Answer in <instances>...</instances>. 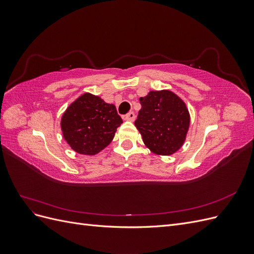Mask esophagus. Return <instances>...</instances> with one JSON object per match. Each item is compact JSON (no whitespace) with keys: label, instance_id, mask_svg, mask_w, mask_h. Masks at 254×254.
I'll list each match as a JSON object with an SVG mask.
<instances>
[{"label":"esophagus","instance_id":"1","mask_svg":"<svg viewBox=\"0 0 254 254\" xmlns=\"http://www.w3.org/2000/svg\"><path fill=\"white\" fill-rule=\"evenodd\" d=\"M124 119L126 120V121H130V122H133L134 121V119H135V114H134V112H132V111H130V112H128L125 117H124Z\"/></svg>","mask_w":254,"mask_h":254}]
</instances>
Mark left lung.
<instances>
[{
	"mask_svg": "<svg viewBox=\"0 0 254 254\" xmlns=\"http://www.w3.org/2000/svg\"><path fill=\"white\" fill-rule=\"evenodd\" d=\"M141 110L134 125L143 142L158 155H173L186 140L190 126L187 106L168 90L151 91L140 97Z\"/></svg>",
	"mask_w": 254,
	"mask_h": 254,
	"instance_id": "obj_1",
	"label": "left lung"
}]
</instances>
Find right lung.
<instances>
[{
    "instance_id": "obj_1",
    "label": "right lung",
    "mask_w": 254,
    "mask_h": 254,
    "mask_svg": "<svg viewBox=\"0 0 254 254\" xmlns=\"http://www.w3.org/2000/svg\"><path fill=\"white\" fill-rule=\"evenodd\" d=\"M123 120L112 104L86 93L70 105L61 119L68 145L81 155H95L112 141Z\"/></svg>"
}]
</instances>
